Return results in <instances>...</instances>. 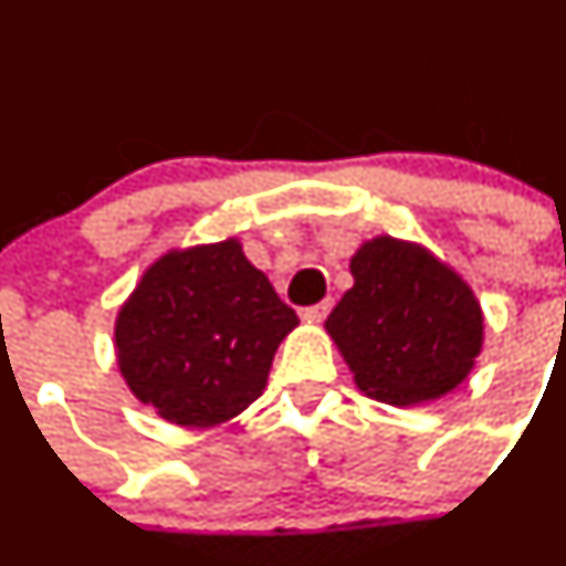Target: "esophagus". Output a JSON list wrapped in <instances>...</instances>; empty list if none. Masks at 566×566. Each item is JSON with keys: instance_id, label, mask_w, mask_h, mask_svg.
<instances>
[{"instance_id": "obj_1", "label": "esophagus", "mask_w": 566, "mask_h": 566, "mask_svg": "<svg viewBox=\"0 0 566 566\" xmlns=\"http://www.w3.org/2000/svg\"><path fill=\"white\" fill-rule=\"evenodd\" d=\"M332 307H334V300L329 296V300L318 302V305H313V307H305V310H302V318H305V321H315V324H321V321H324L326 315L332 313Z\"/></svg>"}]
</instances>
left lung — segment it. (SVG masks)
Masks as SVG:
<instances>
[{
    "mask_svg": "<svg viewBox=\"0 0 566 566\" xmlns=\"http://www.w3.org/2000/svg\"><path fill=\"white\" fill-rule=\"evenodd\" d=\"M354 289L326 332L369 399L412 407L451 394L483 348L475 291L416 242L380 234L350 259Z\"/></svg>",
    "mask_w": 566,
    "mask_h": 566,
    "instance_id": "8db88e82",
    "label": "left lung"
}]
</instances>
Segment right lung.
Returning a JSON list of instances; mask_svg holds the SVG:
<instances>
[{"mask_svg":"<svg viewBox=\"0 0 566 566\" xmlns=\"http://www.w3.org/2000/svg\"><path fill=\"white\" fill-rule=\"evenodd\" d=\"M300 324L229 237L169 251L145 270L115 318L126 386L169 423L208 429L264 394L272 358Z\"/></svg>","mask_w":566,"mask_h":566,"instance_id":"1","label":"right lung"}]
</instances>
